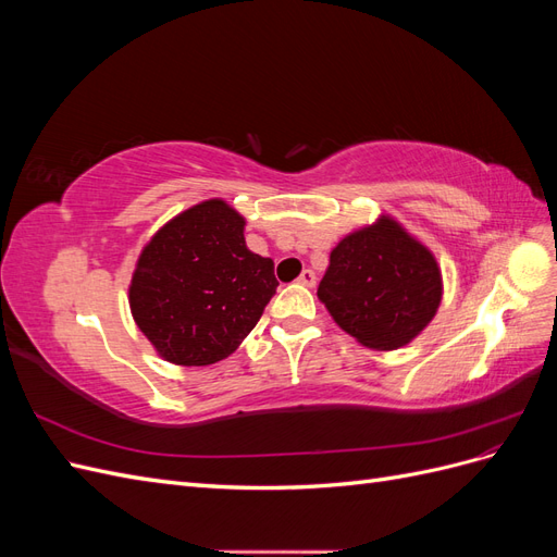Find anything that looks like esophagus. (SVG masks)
I'll use <instances>...</instances> for the list:
<instances>
[{
	"label": "esophagus",
	"instance_id": "obj_1",
	"mask_svg": "<svg viewBox=\"0 0 557 557\" xmlns=\"http://www.w3.org/2000/svg\"><path fill=\"white\" fill-rule=\"evenodd\" d=\"M297 283L299 285H307V288H313V285H315V274L311 272V269H305V272L297 276Z\"/></svg>",
	"mask_w": 557,
	"mask_h": 557
}]
</instances>
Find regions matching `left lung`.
Returning <instances> with one entry per match:
<instances>
[{
    "label": "left lung",
    "instance_id": "obj_1",
    "mask_svg": "<svg viewBox=\"0 0 557 557\" xmlns=\"http://www.w3.org/2000/svg\"><path fill=\"white\" fill-rule=\"evenodd\" d=\"M442 269L432 250L381 215L336 244L318 285L334 323L374 350L407 346L442 305Z\"/></svg>",
    "mask_w": 557,
    "mask_h": 557
}]
</instances>
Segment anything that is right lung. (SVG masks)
Segmentation results:
<instances>
[{
    "mask_svg": "<svg viewBox=\"0 0 557 557\" xmlns=\"http://www.w3.org/2000/svg\"><path fill=\"white\" fill-rule=\"evenodd\" d=\"M244 215L207 199L164 223L144 246L129 309L158 356L205 367L232 356L276 293L274 262L248 250Z\"/></svg>",
    "mask_w": 557,
    "mask_h": 557,
    "instance_id": "1",
    "label": "right lung"
}]
</instances>
